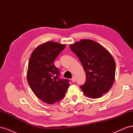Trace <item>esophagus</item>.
Returning a JSON list of instances; mask_svg holds the SVG:
<instances>
[{"mask_svg":"<svg viewBox=\"0 0 133 133\" xmlns=\"http://www.w3.org/2000/svg\"><path fill=\"white\" fill-rule=\"evenodd\" d=\"M71 81L73 82V83L75 82V81H76V79H75V78L74 77V76H73V77L72 78V79H71Z\"/></svg>","mask_w":133,"mask_h":133,"instance_id":"1","label":"esophagus"}]
</instances>
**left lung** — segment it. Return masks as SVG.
Wrapping results in <instances>:
<instances>
[{
  "label": "left lung",
  "instance_id": "obj_1",
  "mask_svg": "<svg viewBox=\"0 0 133 133\" xmlns=\"http://www.w3.org/2000/svg\"><path fill=\"white\" fill-rule=\"evenodd\" d=\"M70 48L78 57L86 74L85 83L80 86L84 93L94 99L107 93L113 84L115 74V63L111 54L91 40H82Z\"/></svg>",
  "mask_w": 133,
  "mask_h": 133
}]
</instances>
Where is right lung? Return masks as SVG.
I'll return each instance as SVG.
<instances>
[{"mask_svg":"<svg viewBox=\"0 0 133 133\" xmlns=\"http://www.w3.org/2000/svg\"><path fill=\"white\" fill-rule=\"evenodd\" d=\"M65 46L48 42L35 48L29 59L28 84L36 96L47 104L63 99L70 85L69 80L60 78L59 70L53 63Z\"/></svg>","mask_w":133,"mask_h":133,"instance_id":"right-lung-1","label":"right lung"}]
</instances>
